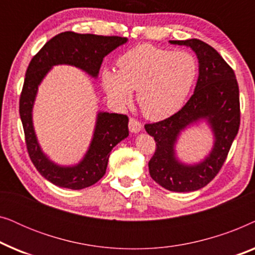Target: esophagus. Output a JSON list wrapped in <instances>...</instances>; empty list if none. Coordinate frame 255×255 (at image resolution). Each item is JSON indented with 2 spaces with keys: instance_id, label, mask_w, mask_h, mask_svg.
<instances>
[{
  "instance_id": "1",
  "label": "esophagus",
  "mask_w": 255,
  "mask_h": 255,
  "mask_svg": "<svg viewBox=\"0 0 255 255\" xmlns=\"http://www.w3.org/2000/svg\"><path fill=\"white\" fill-rule=\"evenodd\" d=\"M128 130L132 133H138L139 131H141V124L137 120H134V118H130V121H128Z\"/></svg>"
}]
</instances>
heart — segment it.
I'll return each mask as SVG.
<instances>
[{"label": "heart", "instance_id": "heart-1", "mask_svg": "<svg viewBox=\"0 0 255 255\" xmlns=\"http://www.w3.org/2000/svg\"><path fill=\"white\" fill-rule=\"evenodd\" d=\"M118 71L104 69L101 81L116 106L131 101L132 90L145 117L161 121L175 114L189 95L197 74V62L188 52H170L139 45L121 55Z\"/></svg>", "mask_w": 255, "mask_h": 255}]
</instances>
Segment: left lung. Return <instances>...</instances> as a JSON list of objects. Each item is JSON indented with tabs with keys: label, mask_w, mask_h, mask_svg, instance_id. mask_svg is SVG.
Returning a JSON list of instances; mask_svg holds the SVG:
<instances>
[{
	"label": "left lung",
	"mask_w": 255,
	"mask_h": 255,
	"mask_svg": "<svg viewBox=\"0 0 255 255\" xmlns=\"http://www.w3.org/2000/svg\"><path fill=\"white\" fill-rule=\"evenodd\" d=\"M188 46L198 59L195 92L184 107L158 123L146 124L156 147L148 162L149 175L167 190L189 193L207 186L222 168L239 130V87L235 72L222 55L200 39L169 40ZM205 120L214 134V146L198 164L187 165L177 159L175 144L180 132Z\"/></svg>",
	"instance_id": "8db88e82"
}]
</instances>
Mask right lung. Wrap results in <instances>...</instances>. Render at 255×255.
I'll list each match as a JSON object with an SVG mask.
<instances>
[{
    "label": "right lung",
    "instance_id": "add662e5",
    "mask_svg": "<svg viewBox=\"0 0 255 255\" xmlns=\"http://www.w3.org/2000/svg\"><path fill=\"white\" fill-rule=\"evenodd\" d=\"M127 41L125 37L67 31L48 40L30 61L19 99V116L31 161L38 172L55 186L79 190L93 186L103 177L111 149L128 135V118L127 115L100 111L93 139L83 159L76 165L60 166L43 152L34 132L32 109L38 87L57 65L75 66L96 79L103 58Z\"/></svg>",
    "mask_w": 255,
    "mask_h": 255
}]
</instances>
